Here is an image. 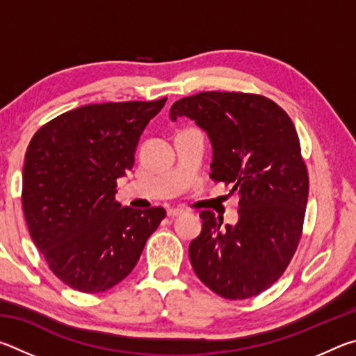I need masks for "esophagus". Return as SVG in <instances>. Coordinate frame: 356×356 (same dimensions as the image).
Returning <instances> with one entry per match:
<instances>
[{"mask_svg":"<svg viewBox=\"0 0 356 356\" xmlns=\"http://www.w3.org/2000/svg\"><path fill=\"white\" fill-rule=\"evenodd\" d=\"M184 213L182 209H170L168 210V218H177V216H180Z\"/></svg>","mask_w":356,"mask_h":356,"instance_id":"obj_1","label":"esophagus"}]
</instances>
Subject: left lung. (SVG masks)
I'll return each mask as SVG.
<instances>
[{
	"label": "left lung",
	"mask_w": 356,
	"mask_h": 356,
	"mask_svg": "<svg viewBox=\"0 0 356 356\" xmlns=\"http://www.w3.org/2000/svg\"><path fill=\"white\" fill-rule=\"evenodd\" d=\"M186 116L207 131L212 177L238 193L236 226L202 210L191 240V267L227 300L256 297L281 278L303 234L309 177L292 119L264 95L207 91L177 100L171 119Z\"/></svg>",
	"instance_id": "obj_1"
}]
</instances>
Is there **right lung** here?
I'll use <instances>...</instances> for the list:
<instances>
[{
  "mask_svg": "<svg viewBox=\"0 0 356 356\" xmlns=\"http://www.w3.org/2000/svg\"><path fill=\"white\" fill-rule=\"evenodd\" d=\"M165 104L166 97L80 106L29 141L22 186L29 236L75 291L105 292L122 281L166 216L163 207L135 210L114 200L144 127Z\"/></svg>",
  "mask_w": 356,
  "mask_h": 356,
  "instance_id": "1",
  "label": "right lung"
}]
</instances>
